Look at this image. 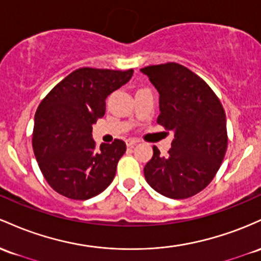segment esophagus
<instances>
[{"instance_id": "esophagus-1", "label": "esophagus", "mask_w": 261, "mask_h": 261, "mask_svg": "<svg viewBox=\"0 0 261 261\" xmlns=\"http://www.w3.org/2000/svg\"><path fill=\"white\" fill-rule=\"evenodd\" d=\"M137 143H138V142H137V140H134V139H127V140H125V144H127L128 148H130V146H134L137 144Z\"/></svg>"}]
</instances>
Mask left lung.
Wrapping results in <instances>:
<instances>
[{
	"instance_id": "1",
	"label": "left lung",
	"mask_w": 261,
	"mask_h": 261,
	"mask_svg": "<svg viewBox=\"0 0 261 261\" xmlns=\"http://www.w3.org/2000/svg\"><path fill=\"white\" fill-rule=\"evenodd\" d=\"M159 92L158 124L174 132L168 155L153 146L144 176L156 192L174 200L202 191L217 174L227 150L225 113L216 93L176 63L140 69Z\"/></svg>"
}]
</instances>
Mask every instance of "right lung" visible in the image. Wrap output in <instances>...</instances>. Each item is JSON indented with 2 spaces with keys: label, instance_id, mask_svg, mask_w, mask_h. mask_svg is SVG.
I'll list each match as a JSON object with an SVG mask.
<instances>
[{
  "label": "right lung",
  "instance_id": "obj_1",
  "mask_svg": "<svg viewBox=\"0 0 261 261\" xmlns=\"http://www.w3.org/2000/svg\"><path fill=\"white\" fill-rule=\"evenodd\" d=\"M133 72L81 67L40 102L34 116L33 150L43 176L58 194L89 200L113 181L125 143L116 139L96 149L92 125L105 116L106 98Z\"/></svg>",
  "mask_w": 261,
  "mask_h": 261
}]
</instances>
